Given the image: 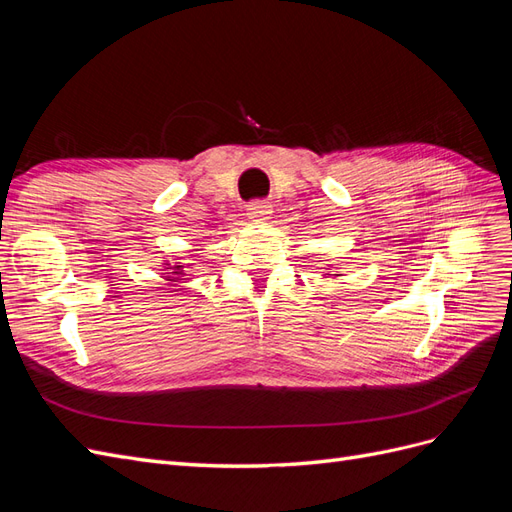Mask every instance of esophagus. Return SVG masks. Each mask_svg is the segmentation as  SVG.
<instances>
[{
    "instance_id": "34e87169",
    "label": "esophagus",
    "mask_w": 512,
    "mask_h": 512,
    "mask_svg": "<svg viewBox=\"0 0 512 512\" xmlns=\"http://www.w3.org/2000/svg\"><path fill=\"white\" fill-rule=\"evenodd\" d=\"M247 215L256 220H267L271 215V205L267 200H252V203L247 205Z\"/></svg>"
}]
</instances>
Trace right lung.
I'll return each instance as SVG.
<instances>
[{
	"label": "right lung",
	"mask_w": 512,
	"mask_h": 512,
	"mask_svg": "<svg viewBox=\"0 0 512 512\" xmlns=\"http://www.w3.org/2000/svg\"><path fill=\"white\" fill-rule=\"evenodd\" d=\"M179 275H181V265L173 267V280H170V282H175V280H179Z\"/></svg>",
	"instance_id": "add662e5"
}]
</instances>
